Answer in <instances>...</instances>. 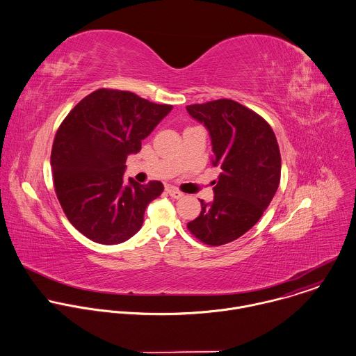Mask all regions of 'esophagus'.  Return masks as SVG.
Instances as JSON below:
<instances>
[{
    "mask_svg": "<svg viewBox=\"0 0 356 356\" xmlns=\"http://www.w3.org/2000/svg\"><path fill=\"white\" fill-rule=\"evenodd\" d=\"M166 191H168V194H169L172 198H175V200H179V198H181V197H183V193H181V191H179V190H176V188L169 187Z\"/></svg>",
    "mask_w": 356,
    "mask_h": 356,
    "instance_id": "esophagus-1",
    "label": "esophagus"
}]
</instances>
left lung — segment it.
Returning a JSON list of instances; mask_svg holds the SVG:
<instances>
[{"mask_svg":"<svg viewBox=\"0 0 356 356\" xmlns=\"http://www.w3.org/2000/svg\"><path fill=\"white\" fill-rule=\"evenodd\" d=\"M187 112L208 129L212 165L222 169L213 201H201V213L187 229L218 247L245 234L269 207L280 183V149L269 123L233 99L187 105Z\"/></svg>","mask_w":356,"mask_h":356,"instance_id":"8db88e82","label":"left lung"}]
</instances>
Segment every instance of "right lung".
Instances as JSON below:
<instances>
[{
    "label": "right lung",
    "mask_w": 356,
    "mask_h": 356,
    "mask_svg": "<svg viewBox=\"0 0 356 356\" xmlns=\"http://www.w3.org/2000/svg\"><path fill=\"white\" fill-rule=\"evenodd\" d=\"M134 92L99 88L63 119L52 144L51 169L58 201L69 222L94 243L113 245L143 226L161 181L123 183L126 159L172 111Z\"/></svg>",
    "instance_id": "obj_1"
}]
</instances>
